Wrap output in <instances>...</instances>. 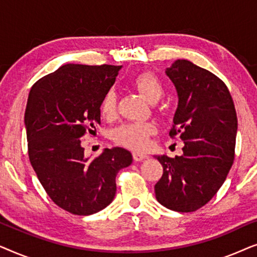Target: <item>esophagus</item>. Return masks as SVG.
Here are the masks:
<instances>
[{"label":"esophagus","mask_w":257,"mask_h":257,"mask_svg":"<svg viewBox=\"0 0 257 257\" xmlns=\"http://www.w3.org/2000/svg\"><path fill=\"white\" fill-rule=\"evenodd\" d=\"M147 156L145 153H140V152H135L133 153V159L136 161H143L144 159H146Z\"/></svg>","instance_id":"esophagus-1"}]
</instances>
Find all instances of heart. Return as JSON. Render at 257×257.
I'll list each match as a JSON object with an SVG mask.
<instances>
[{
	"label": "heart",
	"mask_w": 257,
	"mask_h": 257,
	"mask_svg": "<svg viewBox=\"0 0 257 257\" xmlns=\"http://www.w3.org/2000/svg\"><path fill=\"white\" fill-rule=\"evenodd\" d=\"M132 85L150 103H156L163 94V84L157 76L151 72H142L133 77ZM100 113L104 118L112 119L117 113V94L113 89H108L99 103ZM158 132V126L152 121L127 122L113 132V139L122 146L132 150H144L150 143V138Z\"/></svg>",
	"instance_id": "obj_1"
}]
</instances>
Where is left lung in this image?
<instances>
[{
	"label": "left lung",
	"instance_id": "left-lung-1",
	"mask_svg": "<svg viewBox=\"0 0 257 257\" xmlns=\"http://www.w3.org/2000/svg\"><path fill=\"white\" fill-rule=\"evenodd\" d=\"M166 75L179 96L170 137L179 136L185 146L180 157H157L164 173L154 191L166 208L195 212L216 194L233 166L236 111L226 84L208 70L178 59Z\"/></svg>",
	"mask_w": 257,
	"mask_h": 257
}]
</instances>
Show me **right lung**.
Wrapping results in <instances>:
<instances>
[{"mask_svg":"<svg viewBox=\"0 0 257 257\" xmlns=\"http://www.w3.org/2000/svg\"><path fill=\"white\" fill-rule=\"evenodd\" d=\"M121 66L66 64L38 79L28 98L24 124L28 154L52 201L75 215H91L110 205L118 172L132 163L121 147L84 156L80 138L100 124L99 103Z\"/></svg>","mask_w":257,"mask_h":257,"instance_id":"add662e5","label":"right lung"}]
</instances>
